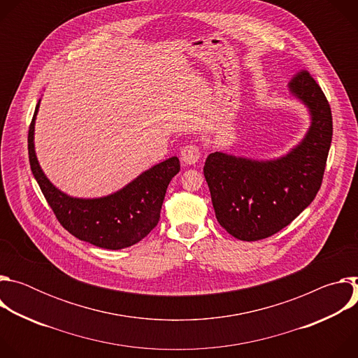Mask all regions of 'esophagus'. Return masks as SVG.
<instances>
[{"label": "esophagus", "instance_id": "34e87169", "mask_svg": "<svg viewBox=\"0 0 358 358\" xmlns=\"http://www.w3.org/2000/svg\"><path fill=\"white\" fill-rule=\"evenodd\" d=\"M201 157V152H199V148L194 144H189V145H185L182 150H181V160L188 164V166H194L198 163Z\"/></svg>", "mask_w": 358, "mask_h": 358}]
</instances>
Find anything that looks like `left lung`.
<instances>
[{"mask_svg":"<svg viewBox=\"0 0 358 358\" xmlns=\"http://www.w3.org/2000/svg\"><path fill=\"white\" fill-rule=\"evenodd\" d=\"M286 90L310 120L286 155L258 160L215 151L203 166L215 217L239 241L264 239L287 227L322 185L333 136L330 105L308 72H300Z\"/></svg>","mask_w":358,"mask_h":358,"instance_id":"1","label":"left lung"}]
</instances>
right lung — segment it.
I'll return each mask as SVG.
<instances>
[{
	"instance_id": "add662e5",
	"label": "right lung",
	"mask_w": 358,
	"mask_h": 358,
	"mask_svg": "<svg viewBox=\"0 0 358 358\" xmlns=\"http://www.w3.org/2000/svg\"><path fill=\"white\" fill-rule=\"evenodd\" d=\"M36 105L28 134L32 174L62 227L80 241L103 249H123L140 242L160 220L167 187L180 171L173 156L138 174L120 189L96 198L68 195L55 187L39 166L35 151Z\"/></svg>"
}]
</instances>
